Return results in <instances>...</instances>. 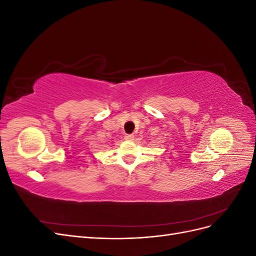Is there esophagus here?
Returning <instances> with one entry per match:
<instances>
[{
	"instance_id": "34e87169",
	"label": "esophagus",
	"mask_w": 256,
	"mask_h": 256,
	"mask_svg": "<svg viewBox=\"0 0 256 256\" xmlns=\"http://www.w3.org/2000/svg\"><path fill=\"white\" fill-rule=\"evenodd\" d=\"M134 138V134H126L125 136V140H127V141H132Z\"/></svg>"
}]
</instances>
